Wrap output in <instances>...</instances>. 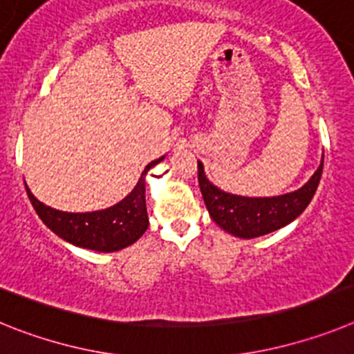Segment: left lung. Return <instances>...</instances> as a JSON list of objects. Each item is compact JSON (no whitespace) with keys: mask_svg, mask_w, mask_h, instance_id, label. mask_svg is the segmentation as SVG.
I'll return each instance as SVG.
<instances>
[{"mask_svg":"<svg viewBox=\"0 0 354 354\" xmlns=\"http://www.w3.org/2000/svg\"><path fill=\"white\" fill-rule=\"evenodd\" d=\"M322 162L313 176L301 189L276 198H242V196L223 192L207 180L203 164L198 162L199 189L208 214L224 232L241 239H254L283 228L296 219L297 215L303 214L321 181Z\"/></svg>","mask_w":354,"mask_h":354,"instance_id":"8db88e82","label":"left lung"}]
</instances>
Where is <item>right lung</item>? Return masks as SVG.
Here are the masks:
<instances>
[{
    "label": "right lung",
    "instance_id": "1",
    "mask_svg": "<svg viewBox=\"0 0 354 354\" xmlns=\"http://www.w3.org/2000/svg\"><path fill=\"white\" fill-rule=\"evenodd\" d=\"M162 160L164 156L149 162L130 196L106 210L69 214L46 207L44 203L35 199L30 189H26V192L42 223L58 236H62L64 241L104 253L119 251L139 241L147 230L149 219L146 210V173Z\"/></svg>",
    "mask_w": 354,
    "mask_h": 354
}]
</instances>
